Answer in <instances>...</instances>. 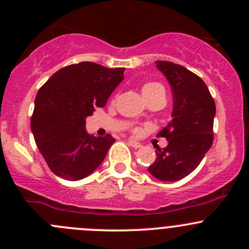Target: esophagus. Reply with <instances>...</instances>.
I'll list each match as a JSON object with an SVG mask.
<instances>
[{
	"label": "esophagus",
	"mask_w": 249,
	"mask_h": 249,
	"mask_svg": "<svg viewBox=\"0 0 249 249\" xmlns=\"http://www.w3.org/2000/svg\"><path fill=\"white\" fill-rule=\"evenodd\" d=\"M127 143H129V145H131L132 148H141V147H142V144H141V143L136 142V141H134V140H129V141H127Z\"/></svg>",
	"instance_id": "obj_1"
}]
</instances>
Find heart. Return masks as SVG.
<instances>
[{"label": "heart", "mask_w": 249, "mask_h": 249, "mask_svg": "<svg viewBox=\"0 0 249 249\" xmlns=\"http://www.w3.org/2000/svg\"><path fill=\"white\" fill-rule=\"evenodd\" d=\"M160 90H164L161 84L159 83H155V82H150V83H145L144 85L142 87V94L144 96V99H148L149 96H152L153 94L155 92L160 91Z\"/></svg>", "instance_id": "b5f03b06"}]
</instances>
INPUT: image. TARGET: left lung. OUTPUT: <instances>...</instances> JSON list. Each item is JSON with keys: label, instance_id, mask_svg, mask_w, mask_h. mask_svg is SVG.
Listing matches in <instances>:
<instances>
[{"label": "left lung", "instance_id": "8db88e82", "mask_svg": "<svg viewBox=\"0 0 249 249\" xmlns=\"http://www.w3.org/2000/svg\"><path fill=\"white\" fill-rule=\"evenodd\" d=\"M171 85L172 119L158 136L169 144L157 148V159L148 167L152 176L165 182L179 180L199 166L212 145L215 104L200 77L180 65L155 61Z\"/></svg>", "mask_w": 249, "mask_h": 249}]
</instances>
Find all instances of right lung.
Here are the masks:
<instances>
[{
	"label": "right lung",
	"instance_id": "right-lung-1",
	"mask_svg": "<svg viewBox=\"0 0 249 249\" xmlns=\"http://www.w3.org/2000/svg\"><path fill=\"white\" fill-rule=\"evenodd\" d=\"M125 69H107L79 62L55 72L38 90L31 131L39 152L59 177L79 180L92 173L106 158L114 139L91 136L85 119L104 107L124 79Z\"/></svg>",
	"mask_w": 249,
	"mask_h": 249
}]
</instances>
